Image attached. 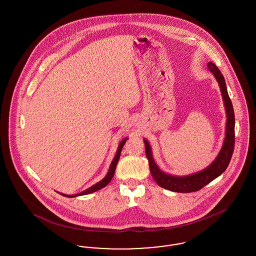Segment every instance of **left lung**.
<instances>
[{"mask_svg": "<svg viewBox=\"0 0 256 256\" xmlns=\"http://www.w3.org/2000/svg\"><path fill=\"white\" fill-rule=\"evenodd\" d=\"M207 66L210 72L213 73L219 82L220 92H222V98L224 102V106L226 110V117H228L224 142L218 156L213 161V163L209 165L206 169L196 172L191 176H170L159 170L158 165L156 164L152 156V150H150V144L146 140H144L145 148H146V156L148 160L150 170L154 182L158 183L160 187L172 192L191 193V192L200 190L202 187H204L208 183L214 180L216 178H218L224 170H226L234 150L235 115H234V110L232 106V100L228 93L226 80L224 78V76L220 72L219 69L214 63L209 62Z\"/></svg>", "mask_w": 256, "mask_h": 256, "instance_id": "left-lung-1", "label": "left lung"}]
</instances>
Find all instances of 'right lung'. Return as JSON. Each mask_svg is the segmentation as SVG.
<instances>
[{
  "label": "right lung",
  "mask_w": 256,
  "mask_h": 256,
  "mask_svg": "<svg viewBox=\"0 0 256 256\" xmlns=\"http://www.w3.org/2000/svg\"><path fill=\"white\" fill-rule=\"evenodd\" d=\"M126 141V138H124V140H122V142L120 143L119 148H118V150H117V154H116L115 158H114L113 161H112V163H111V165H110L108 172V174L106 176V178H104L102 180H100V182L96 183L95 185H93V186H92V187H90L89 189H87L86 191H84V192H82V193H80V194H78V195H64V194H61V193L60 195L64 196H68V198H73V196H76L87 195V194L93 193V192H95V191H98V190H100V189H102V188L106 187V186L110 182V180H112V178H113V176H114L115 169H116V166H117L118 160L120 158V154H121V152H122V146L124 145Z\"/></svg>",
  "instance_id": "add662e5"
}]
</instances>
